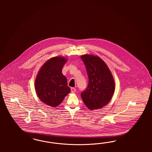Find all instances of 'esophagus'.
Here are the masks:
<instances>
[{"instance_id":"34e87169","label":"esophagus","mask_w":152,"mask_h":152,"mask_svg":"<svg viewBox=\"0 0 152 152\" xmlns=\"http://www.w3.org/2000/svg\"><path fill=\"white\" fill-rule=\"evenodd\" d=\"M71 92H72V93L73 92H75L76 91V89L75 88H71Z\"/></svg>"}]
</instances>
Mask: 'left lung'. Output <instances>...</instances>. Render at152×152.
I'll list each match as a JSON object with an SVG mask.
<instances>
[{"label":"left lung","instance_id":"obj_1","mask_svg":"<svg viewBox=\"0 0 152 152\" xmlns=\"http://www.w3.org/2000/svg\"><path fill=\"white\" fill-rule=\"evenodd\" d=\"M86 69L88 84L81 96L88 109L97 110L106 105L115 91V82L110 70L99 56H81Z\"/></svg>","mask_w":152,"mask_h":152}]
</instances>
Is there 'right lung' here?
<instances>
[{
    "label": "right lung",
    "instance_id": "add662e5",
    "mask_svg": "<svg viewBox=\"0 0 152 152\" xmlns=\"http://www.w3.org/2000/svg\"><path fill=\"white\" fill-rule=\"evenodd\" d=\"M66 62L64 57H52L46 61L38 72L34 83L37 95L48 106H58L71 91L67 78L62 73Z\"/></svg>",
    "mask_w": 152,
    "mask_h": 152
}]
</instances>
